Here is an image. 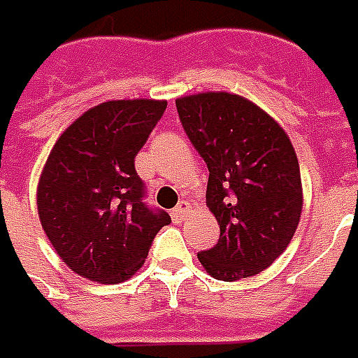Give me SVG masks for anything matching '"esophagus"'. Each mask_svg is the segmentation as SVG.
I'll return each instance as SVG.
<instances>
[{
    "mask_svg": "<svg viewBox=\"0 0 358 358\" xmlns=\"http://www.w3.org/2000/svg\"><path fill=\"white\" fill-rule=\"evenodd\" d=\"M187 212H189V202H187V200H181V202L173 208L171 215H173V220H183L185 215H187Z\"/></svg>",
    "mask_w": 358,
    "mask_h": 358,
    "instance_id": "esophagus-1",
    "label": "esophagus"
}]
</instances>
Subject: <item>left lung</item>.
I'll return each instance as SVG.
<instances>
[{"label":"left lung","mask_w":358,"mask_h":358,"mask_svg":"<svg viewBox=\"0 0 358 358\" xmlns=\"http://www.w3.org/2000/svg\"><path fill=\"white\" fill-rule=\"evenodd\" d=\"M175 106L206 162V204L220 225V241L199 252L200 264L222 281L256 275L287 248L301 220L295 148L272 115L239 94H191Z\"/></svg>","instance_id":"obj_1"}]
</instances>
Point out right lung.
Listing matches in <instances>:
<instances>
[{"instance_id": "right-lung-1", "label": "right lung", "mask_w": 358, "mask_h": 358, "mask_svg": "<svg viewBox=\"0 0 358 358\" xmlns=\"http://www.w3.org/2000/svg\"><path fill=\"white\" fill-rule=\"evenodd\" d=\"M167 108L166 100H110L75 119L40 173L38 215L71 270L121 283L143 268L156 233L171 222L143 202L134 158Z\"/></svg>"}]
</instances>
